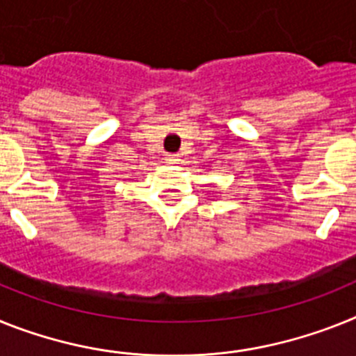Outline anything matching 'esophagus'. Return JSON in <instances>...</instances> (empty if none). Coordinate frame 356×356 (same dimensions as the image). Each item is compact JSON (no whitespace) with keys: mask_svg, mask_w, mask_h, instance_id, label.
Here are the masks:
<instances>
[{"mask_svg":"<svg viewBox=\"0 0 356 356\" xmlns=\"http://www.w3.org/2000/svg\"><path fill=\"white\" fill-rule=\"evenodd\" d=\"M164 161L168 164H177L179 163V155L177 154H166Z\"/></svg>","mask_w":356,"mask_h":356,"instance_id":"34e87169","label":"esophagus"}]
</instances>
